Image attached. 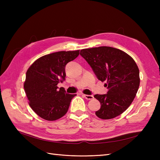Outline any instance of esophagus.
Listing matches in <instances>:
<instances>
[{
	"label": "esophagus",
	"instance_id": "34e87169",
	"mask_svg": "<svg viewBox=\"0 0 160 160\" xmlns=\"http://www.w3.org/2000/svg\"><path fill=\"white\" fill-rule=\"evenodd\" d=\"M82 96H84V98H85L87 100H92V99H93V96H92V95L82 94Z\"/></svg>",
	"mask_w": 160,
	"mask_h": 160
}]
</instances>
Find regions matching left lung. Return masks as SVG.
Here are the masks:
<instances>
[{"instance_id":"obj_1","label":"left lung","mask_w":160,"mask_h":160,"mask_svg":"<svg viewBox=\"0 0 160 160\" xmlns=\"http://www.w3.org/2000/svg\"><path fill=\"white\" fill-rule=\"evenodd\" d=\"M80 54L98 79L107 82V93L94 96L101 104L96 115L108 120L122 114L133 101L140 86V71L134 60L123 51L105 46L82 49Z\"/></svg>"}]
</instances>
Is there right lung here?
I'll return each instance as SVG.
<instances>
[{"label":"right lung","mask_w":160,"mask_h":160,"mask_svg":"<svg viewBox=\"0 0 160 160\" xmlns=\"http://www.w3.org/2000/svg\"><path fill=\"white\" fill-rule=\"evenodd\" d=\"M80 50L58 52L36 60L27 71L24 89L29 106L40 118L54 121L67 113L76 94L58 89L59 82L65 80V67L79 55Z\"/></svg>","instance_id":"1"}]
</instances>
